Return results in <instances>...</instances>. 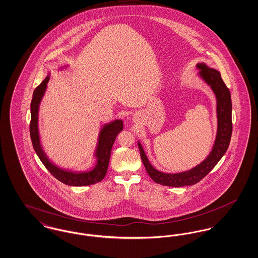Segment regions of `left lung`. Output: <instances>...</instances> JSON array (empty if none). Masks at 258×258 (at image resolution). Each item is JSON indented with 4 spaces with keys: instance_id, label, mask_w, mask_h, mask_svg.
Listing matches in <instances>:
<instances>
[{
    "instance_id": "obj_1",
    "label": "left lung",
    "mask_w": 258,
    "mask_h": 258,
    "mask_svg": "<svg viewBox=\"0 0 258 258\" xmlns=\"http://www.w3.org/2000/svg\"><path fill=\"white\" fill-rule=\"evenodd\" d=\"M198 75L211 87L217 98L218 130L217 136L208 157L196 167L181 173H164L156 169L148 160L140 142L138 148L141 160L149 176L157 184L167 186H184L197 184L211 171L227 151L232 135V102L229 89L221 79V74L215 69L209 68L204 62H198Z\"/></svg>"
}]
</instances>
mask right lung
I'll use <instances>...</instances> for the list:
<instances>
[{"instance_id": "1", "label": "right lung", "mask_w": 258, "mask_h": 258, "mask_svg": "<svg viewBox=\"0 0 258 258\" xmlns=\"http://www.w3.org/2000/svg\"><path fill=\"white\" fill-rule=\"evenodd\" d=\"M48 81L49 74L34 91L31 102L30 135L33 147L37 153V157L47 168V170L57 180H59L64 184L74 186H83L100 182L106 175L110 160L111 149L115 142V139L118 134L123 131V121L115 120L110 123H105L100 130L98 135V145L95 153V156L97 158V163L93 169L87 171L76 172L67 170L56 166L48 160L46 154L43 152L38 133V107L42 97L44 96Z\"/></svg>"}]
</instances>
